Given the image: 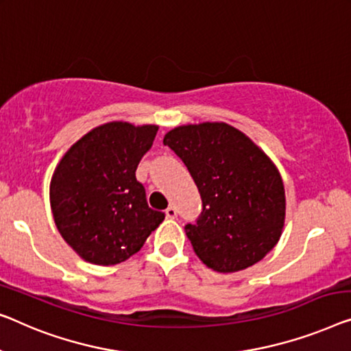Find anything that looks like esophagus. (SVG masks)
Returning <instances> with one entry per match:
<instances>
[{
  "label": "esophagus",
  "mask_w": 351,
  "mask_h": 351,
  "mask_svg": "<svg viewBox=\"0 0 351 351\" xmlns=\"http://www.w3.org/2000/svg\"><path fill=\"white\" fill-rule=\"evenodd\" d=\"M165 214H167V217H169V219H176V216H178V209H176L173 205H170L169 208L165 209Z\"/></svg>",
  "instance_id": "1"
}]
</instances>
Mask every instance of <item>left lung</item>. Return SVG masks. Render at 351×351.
Returning a JSON list of instances; mask_svg holds the SVG:
<instances>
[{
  "label": "left lung",
  "mask_w": 351,
  "mask_h": 351,
  "mask_svg": "<svg viewBox=\"0 0 351 351\" xmlns=\"http://www.w3.org/2000/svg\"><path fill=\"white\" fill-rule=\"evenodd\" d=\"M195 181L202 213L184 227L208 268L234 273L274 247L285 221L284 182L263 151L226 123L180 125L164 137Z\"/></svg>",
  "instance_id": "1"
}]
</instances>
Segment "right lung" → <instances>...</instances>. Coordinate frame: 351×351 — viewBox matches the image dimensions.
I'll list each match as a JSON object with an SVG mask.
<instances>
[{"label": "right lung", "instance_id": "add662e5", "mask_svg": "<svg viewBox=\"0 0 351 351\" xmlns=\"http://www.w3.org/2000/svg\"><path fill=\"white\" fill-rule=\"evenodd\" d=\"M158 125L113 121L69 148L50 184L61 237L83 260L117 265L137 254L165 219L148 206L135 170L153 146Z\"/></svg>", "mask_w": 351, "mask_h": 351}]
</instances>
